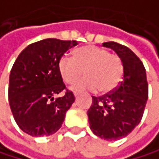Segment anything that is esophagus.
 I'll use <instances>...</instances> for the list:
<instances>
[{"mask_svg":"<svg viewBox=\"0 0 159 159\" xmlns=\"http://www.w3.org/2000/svg\"><path fill=\"white\" fill-rule=\"evenodd\" d=\"M74 96H75V97H78V96H79V93H78V92H74Z\"/></svg>","mask_w":159,"mask_h":159,"instance_id":"obj_1","label":"esophagus"}]
</instances>
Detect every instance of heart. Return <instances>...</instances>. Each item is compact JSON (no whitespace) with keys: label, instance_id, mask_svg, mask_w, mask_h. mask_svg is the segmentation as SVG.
Wrapping results in <instances>:
<instances>
[{"label":"heart","instance_id":"b5f03b06","mask_svg":"<svg viewBox=\"0 0 159 159\" xmlns=\"http://www.w3.org/2000/svg\"><path fill=\"white\" fill-rule=\"evenodd\" d=\"M58 71L62 80L72 84L83 73L86 78L72 86V90H96L109 93L120 83L124 72L121 57L116 53L97 46H84L77 49L73 57L62 56L58 61Z\"/></svg>","mask_w":159,"mask_h":159}]
</instances>
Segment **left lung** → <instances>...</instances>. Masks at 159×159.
<instances>
[{
  "mask_svg": "<svg viewBox=\"0 0 159 159\" xmlns=\"http://www.w3.org/2000/svg\"><path fill=\"white\" fill-rule=\"evenodd\" d=\"M103 47L112 49L123 62V79L114 90L102 97H93L88 110L93 133L107 141L119 140L131 133L141 122L148 97L145 66L126 46L107 42Z\"/></svg>",
  "mask_w": 159,
  "mask_h": 159,
  "instance_id": "8db88e82",
  "label": "left lung"
}]
</instances>
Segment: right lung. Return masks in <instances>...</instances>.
<instances>
[{
	"label": "right lung",
	"instance_id": "add662e5",
	"mask_svg": "<svg viewBox=\"0 0 159 159\" xmlns=\"http://www.w3.org/2000/svg\"><path fill=\"white\" fill-rule=\"evenodd\" d=\"M78 43L55 38L26 47L11 70L8 102L18 127L32 137L55 134L75 101L58 71L65 52ZM65 91V96L55 98Z\"/></svg>",
	"mask_w": 159,
	"mask_h": 159
}]
</instances>
